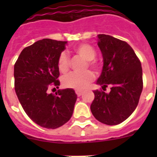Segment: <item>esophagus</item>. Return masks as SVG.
<instances>
[{
    "mask_svg": "<svg viewBox=\"0 0 157 157\" xmlns=\"http://www.w3.org/2000/svg\"><path fill=\"white\" fill-rule=\"evenodd\" d=\"M75 93H76V94H77L78 97H80V96H81L83 92L82 90H76Z\"/></svg>",
    "mask_w": 157,
    "mask_h": 157,
    "instance_id": "1",
    "label": "esophagus"
}]
</instances>
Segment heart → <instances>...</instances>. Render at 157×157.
<instances>
[{"mask_svg":"<svg viewBox=\"0 0 157 157\" xmlns=\"http://www.w3.org/2000/svg\"><path fill=\"white\" fill-rule=\"evenodd\" d=\"M75 52L81 56L83 59L88 61L89 66L94 68H97L98 64L94 59L96 57V51L94 47L89 44L82 43L77 45L75 48ZM69 57L65 52L60 53L58 59V67L61 72L64 73L68 70ZM94 75L90 71H86L82 73H75L71 72L70 74L63 76L62 78V83L64 87L73 88L76 90H82L89 85V83L94 80Z\"/></svg>","mask_w":157,"mask_h":157,"instance_id":"1","label":"heart"}]
</instances>
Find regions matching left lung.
<instances>
[{"mask_svg":"<svg viewBox=\"0 0 157 157\" xmlns=\"http://www.w3.org/2000/svg\"><path fill=\"white\" fill-rule=\"evenodd\" d=\"M98 45L103 57L102 71L97 81L105 90H94L90 110L94 117L106 125L126 120L138 106L143 82L142 68L133 48L125 41L106 34H98Z\"/></svg>","mask_w":157,"mask_h":157,"instance_id":"8db88e82","label":"left lung"}]
</instances>
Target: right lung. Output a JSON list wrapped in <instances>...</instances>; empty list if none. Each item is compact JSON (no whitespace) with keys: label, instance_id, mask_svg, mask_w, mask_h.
Instances as JSON below:
<instances>
[{"label":"right lung","instance_id":"obj_1","mask_svg":"<svg viewBox=\"0 0 157 157\" xmlns=\"http://www.w3.org/2000/svg\"><path fill=\"white\" fill-rule=\"evenodd\" d=\"M67 41L39 40L23 48L14 66L15 90L23 110L37 125L48 129L63 126L71 117L77 94L71 88L48 94L59 86L58 59Z\"/></svg>","mask_w":157,"mask_h":157}]
</instances>
